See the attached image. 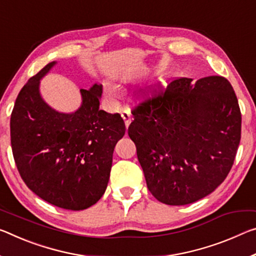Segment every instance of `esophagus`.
I'll list each match as a JSON object with an SVG mask.
<instances>
[{"label": "esophagus", "instance_id": "obj_1", "mask_svg": "<svg viewBox=\"0 0 256 256\" xmlns=\"http://www.w3.org/2000/svg\"><path fill=\"white\" fill-rule=\"evenodd\" d=\"M122 117H123V120H124L125 128H128L130 126V124H131V122H132L131 114H130V112H128V110H124L123 112H122Z\"/></svg>", "mask_w": 256, "mask_h": 256}]
</instances>
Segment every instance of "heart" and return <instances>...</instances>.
Returning a JSON list of instances; mask_svg holds the SVG:
<instances>
[{"label":"heart","instance_id":"b5f03b06","mask_svg":"<svg viewBox=\"0 0 256 256\" xmlns=\"http://www.w3.org/2000/svg\"><path fill=\"white\" fill-rule=\"evenodd\" d=\"M104 93H106V96L112 100H117L120 98V90L112 84L107 83L106 85H104Z\"/></svg>","mask_w":256,"mask_h":256}]
</instances>
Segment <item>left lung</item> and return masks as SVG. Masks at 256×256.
<instances>
[{
  "label": "left lung",
  "instance_id": "obj_1",
  "mask_svg": "<svg viewBox=\"0 0 256 256\" xmlns=\"http://www.w3.org/2000/svg\"><path fill=\"white\" fill-rule=\"evenodd\" d=\"M132 114L128 136L157 200L192 204L224 181L242 132L240 109L228 80H176Z\"/></svg>",
  "mask_w": 256,
  "mask_h": 256
}]
</instances>
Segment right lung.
<instances>
[{"mask_svg": "<svg viewBox=\"0 0 256 256\" xmlns=\"http://www.w3.org/2000/svg\"><path fill=\"white\" fill-rule=\"evenodd\" d=\"M56 62L28 80L11 114V147L17 168L32 192L50 204L80 210L106 192L114 148L125 134L120 114L100 110L102 86L80 90L82 104L62 112L46 102L40 80Z\"/></svg>", "mask_w": 256, "mask_h": 256, "instance_id": "right-lung-1", "label": "right lung"}]
</instances>
